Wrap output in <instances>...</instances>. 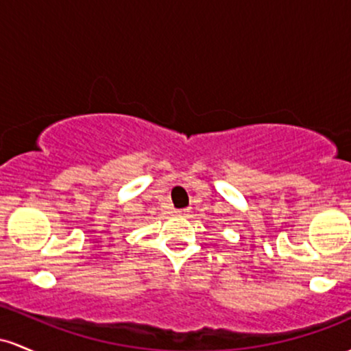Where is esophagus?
<instances>
[{
    "instance_id": "esophagus-1",
    "label": "esophagus",
    "mask_w": 351,
    "mask_h": 351,
    "mask_svg": "<svg viewBox=\"0 0 351 351\" xmlns=\"http://www.w3.org/2000/svg\"><path fill=\"white\" fill-rule=\"evenodd\" d=\"M187 208H179V210H176V215H187Z\"/></svg>"
}]
</instances>
